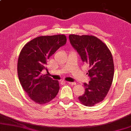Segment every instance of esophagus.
<instances>
[{
  "label": "esophagus",
  "mask_w": 131,
  "mask_h": 131,
  "mask_svg": "<svg viewBox=\"0 0 131 131\" xmlns=\"http://www.w3.org/2000/svg\"><path fill=\"white\" fill-rule=\"evenodd\" d=\"M68 83L70 85H75L76 84L75 82H68Z\"/></svg>",
  "instance_id": "esophagus-1"
}]
</instances>
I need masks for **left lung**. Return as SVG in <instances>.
<instances>
[{"instance_id":"1","label":"left lung","mask_w":131,"mask_h":131,"mask_svg":"<svg viewBox=\"0 0 131 131\" xmlns=\"http://www.w3.org/2000/svg\"><path fill=\"white\" fill-rule=\"evenodd\" d=\"M70 43L80 55L82 62L89 65L86 73L89 83H84L85 93L78 97L86 106H93L104 100L113 81L114 63L111 51L96 37L71 34Z\"/></svg>"}]
</instances>
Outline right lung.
Here are the masks:
<instances>
[{
	"instance_id": "add662e5",
	"label": "right lung",
	"mask_w": 131,
	"mask_h": 131,
	"mask_svg": "<svg viewBox=\"0 0 131 131\" xmlns=\"http://www.w3.org/2000/svg\"><path fill=\"white\" fill-rule=\"evenodd\" d=\"M66 43L65 35L40 36L27 43L22 49L18 60L20 83L31 100L39 104L49 103L56 97L59 84L47 75V60Z\"/></svg>"
}]
</instances>
